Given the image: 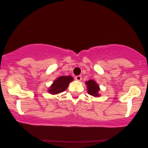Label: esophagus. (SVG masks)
I'll return each mask as SVG.
<instances>
[{
    "instance_id": "34e87169",
    "label": "esophagus",
    "mask_w": 148,
    "mask_h": 148,
    "mask_svg": "<svg viewBox=\"0 0 148 148\" xmlns=\"http://www.w3.org/2000/svg\"><path fill=\"white\" fill-rule=\"evenodd\" d=\"M75 79L77 81H81L82 80V76H77L75 77Z\"/></svg>"
}]
</instances>
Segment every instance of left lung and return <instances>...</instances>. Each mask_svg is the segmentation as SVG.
I'll return each instance as SVG.
<instances>
[{
  "instance_id": "obj_1",
  "label": "left lung",
  "mask_w": 148,
  "mask_h": 148,
  "mask_svg": "<svg viewBox=\"0 0 148 148\" xmlns=\"http://www.w3.org/2000/svg\"><path fill=\"white\" fill-rule=\"evenodd\" d=\"M87 88V92L89 95H92L93 97H98L100 96V94L99 93V91L100 89L99 84L93 79H90L89 81H86L85 82Z\"/></svg>"
}]
</instances>
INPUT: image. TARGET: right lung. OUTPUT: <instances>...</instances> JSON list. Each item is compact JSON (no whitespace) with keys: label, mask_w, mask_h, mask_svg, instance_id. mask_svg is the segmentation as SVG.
Returning <instances> with one entry per match:
<instances>
[{"label":"right lung","mask_w":148,"mask_h":148,"mask_svg":"<svg viewBox=\"0 0 148 148\" xmlns=\"http://www.w3.org/2000/svg\"><path fill=\"white\" fill-rule=\"evenodd\" d=\"M74 80L71 76H62L58 77L53 82L52 84L48 89V92L51 95H57L64 92L70 82Z\"/></svg>","instance_id":"1"}]
</instances>
